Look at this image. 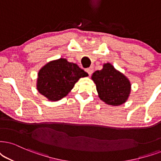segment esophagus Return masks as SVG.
I'll return each mask as SVG.
<instances>
[{
  "label": "esophagus",
  "mask_w": 161,
  "mask_h": 161,
  "mask_svg": "<svg viewBox=\"0 0 161 161\" xmlns=\"http://www.w3.org/2000/svg\"><path fill=\"white\" fill-rule=\"evenodd\" d=\"M85 71H86V72L89 75H91V74H92V73L93 72V67H90V68L85 69Z\"/></svg>",
  "instance_id": "34e87169"
}]
</instances>
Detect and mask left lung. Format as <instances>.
I'll return each instance as SVG.
<instances>
[{
    "label": "left lung",
    "instance_id": "8db88e82",
    "mask_svg": "<svg viewBox=\"0 0 161 161\" xmlns=\"http://www.w3.org/2000/svg\"><path fill=\"white\" fill-rule=\"evenodd\" d=\"M91 79L97 86L99 97L106 104L117 106L129 98L131 83L110 63L103 64L102 70L95 71Z\"/></svg>",
    "mask_w": 161,
    "mask_h": 161
}]
</instances>
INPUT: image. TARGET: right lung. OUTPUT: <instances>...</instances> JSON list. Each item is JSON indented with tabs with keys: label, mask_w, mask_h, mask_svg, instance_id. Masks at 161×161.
Listing matches in <instances>:
<instances>
[{
	"label": "right lung",
	"mask_w": 161,
	"mask_h": 161,
	"mask_svg": "<svg viewBox=\"0 0 161 161\" xmlns=\"http://www.w3.org/2000/svg\"><path fill=\"white\" fill-rule=\"evenodd\" d=\"M87 75L76 64L61 58L48 62L38 71L37 90L48 100L58 101L68 94L79 79Z\"/></svg>",
	"instance_id": "add662e5"
}]
</instances>
